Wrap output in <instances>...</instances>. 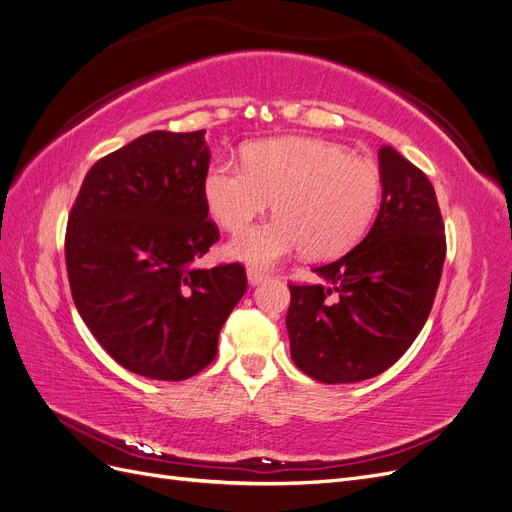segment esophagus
Segmentation results:
<instances>
[{
    "instance_id": "obj_1",
    "label": "esophagus",
    "mask_w": 512,
    "mask_h": 512,
    "mask_svg": "<svg viewBox=\"0 0 512 512\" xmlns=\"http://www.w3.org/2000/svg\"><path fill=\"white\" fill-rule=\"evenodd\" d=\"M267 280H269V273L260 271V269H254V267L247 269V282H250V286H258V284L267 282Z\"/></svg>"
}]
</instances>
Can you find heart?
I'll return each mask as SVG.
<instances>
[{
    "instance_id": "b5f03b06",
    "label": "heart",
    "mask_w": 512,
    "mask_h": 512,
    "mask_svg": "<svg viewBox=\"0 0 512 512\" xmlns=\"http://www.w3.org/2000/svg\"><path fill=\"white\" fill-rule=\"evenodd\" d=\"M243 164L218 160L205 177V200L226 230H241L275 200V218L243 230L226 252L254 269L305 250L329 258L359 243L374 222L382 177L374 162L322 138H271L245 151Z\"/></svg>"
}]
</instances>
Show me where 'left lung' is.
I'll return each instance as SVG.
<instances>
[{
    "mask_svg": "<svg viewBox=\"0 0 512 512\" xmlns=\"http://www.w3.org/2000/svg\"><path fill=\"white\" fill-rule=\"evenodd\" d=\"M382 203L367 237L329 265L320 284L290 286L292 361L324 384L374 378L425 327L446 256L436 190L393 147L378 153Z\"/></svg>",
    "mask_w": 512,
    "mask_h": 512,
    "instance_id": "1",
    "label": "left lung"
}]
</instances>
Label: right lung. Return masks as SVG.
<instances>
[{
  "mask_svg": "<svg viewBox=\"0 0 512 512\" xmlns=\"http://www.w3.org/2000/svg\"><path fill=\"white\" fill-rule=\"evenodd\" d=\"M209 160L205 130L138 136L89 168L68 218L76 309L121 367L151 380L205 369L247 288L237 262L196 267L220 239L207 220Z\"/></svg>",
  "mask_w": 512,
  "mask_h": 512,
  "instance_id": "right-lung-1",
  "label": "right lung"
}]
</instances>
